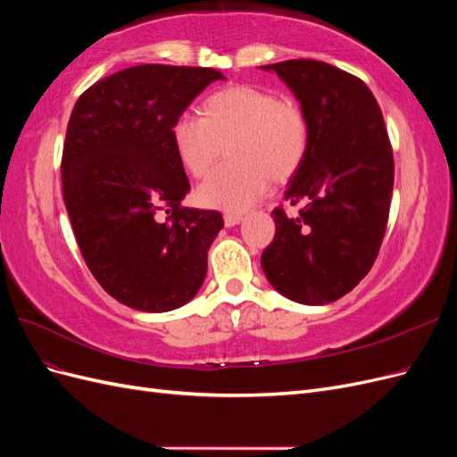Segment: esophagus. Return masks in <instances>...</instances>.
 <instances>
[{
    "label": "esophagus",
    "instance_id": "34e87169",
    "mask_svg": "<svg viewBox=\"0 0 457 457\" xmlns=\"http://www.w3.org/2000/svg\"><path fill=\"white\" fill-rule=\"evenodd\" d=\"M223 219H225V225H227V227H234V225L240 223L242 215H240V213H225Z\"/></svg>",
    "mask_w": 457,
    "mask_h": 457
}]
</instances>
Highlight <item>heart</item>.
I'll list each match as a JSON object with an SVG mask.
<instances>
[{
	"mask_svg": "<svg viewBox=\"0 0 457 457\" xmlns=\"http://www.w3.org/2000/svg\"><path fill=\"white\" fill-rule=\"evenodd\" d=\"M309 118L292 96L257 86H228L202 101V118L181 114L171 126V143L183 168L205 177L228 145V162L202 187L198 198L219 210H245L274 181L297 173L309 150Z\"/></svg>",
	"mask_w": 457,
	"mask_h": 457,
	"instance_id": "1",
	"label": "heart"
}]
</instances>
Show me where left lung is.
Returning <instances> with one entry per match:
<instances>
[{"mask_svg":"<svg viewBox=\"0 0 457 457\" xmlns=\"http://www.w3.org/2000/svg\"><path fill=\"white\" fill-rule=\"evenodd\" d=\"M265 68L295 93L311 139L286 190V200L303 207L297 217L274 207L276 234L261 267L287 299L324 305L349 294L379 253L395 183L393 146L361 78L311 59Z\"/></svg>","mask_w":457,"mask_h":457,"instance_id":"left-lung-1","label":"left lung"}]
</instances>
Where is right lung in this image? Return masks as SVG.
I'll return each instance as SVG.
<instances>
[{
    "instance_id": "1",
    "label": "right lung",
    "mask_w": 457,
    "mask_h": 457,
    "mask_svg": "<svg viewBox=\"0 0 457 457\" xmlns=\"http://www.w3.org/2000/svg\"><path fill=\"white\" fill-rule=\"evenodd\" d=\"M213 79L215 68L131 66L81 93L68 121L61 175L76 242L95 280L131 309H179L204 284L223 215L181 204L190 183L171 126Z\"/></svg>"
}]
</instances>
